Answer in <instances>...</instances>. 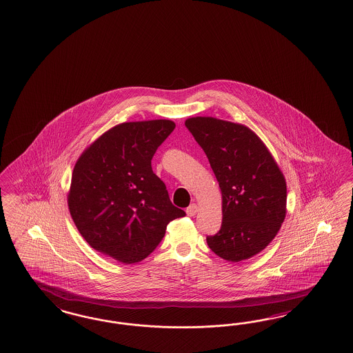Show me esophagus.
<instances>
[{
	"instance_id": "34e87169",
	"label": "esophagus",
	"mask_w": 353,
	"mask_h": 353,
	"mask_svg": "<svg viewBox=\"0 0 353 353\" xmlns=\"http://www.w3.org/2000/svg\"><path fill=\"white\" fill-rule=\"evenodd\" d=\"M199 212V209H197V205L191 204L187 209H185V213H187V216H196V213Z\"/></svg>"
}]
</instances>
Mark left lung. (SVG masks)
I'll return each mask as SVG.
<instances>
[{
	"label": "left lung",
	"instance_id": "1",
	"mask_svg": "<svg viewBox=\"0 0 353 353\" xmlns=\"http://www.w3.org/2000/svg\"><path fill=\"white\" fill-rule=\"evenodd\" d=\"M184 125L204 150L222 192V226L206 243L226 261L248 260L268 247L285 221V176L248 127L212 117L188 118Z\"/></svg>",
	"mask_w": 353,
	"mask_h": 353
}]
</instances>
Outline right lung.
<instances>
[{
  "label": "right lung",
  "instance_id": "right-lung-1",
  "mask_svg": "<svg viewBox=\"0 0 353 353\" xmlns=\"http://www.w3.org/2000/svg\"><path fill=\"white\" fill-rule=\"evenodd\" d=\"M174 128L169 119L121 123L81 153L68 209L93 250L123 263L141 261L156 250L171 221L185 216L152 170L156 150Z\"/></svg>",
  "mask_w": 353,
  "mask_h": 353
}]
</instances>
